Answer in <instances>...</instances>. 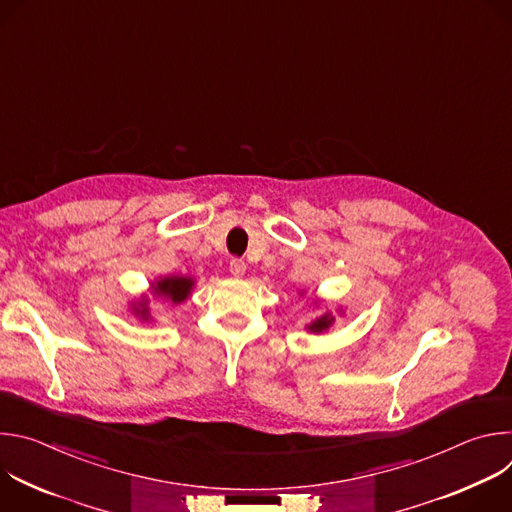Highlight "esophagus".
Masks as SVG:
<instances>
[{"label":"esophagus","instance_id":"34e87169","mask_svg":"<svg viewBox=\"0 0 512 512\" xmlns=\"http://www.w3.org/2000/svg\"><path fill=\"white\" fill-rule=\"evenodd\" d=\"M229 271L233 277H243L247 271V263L243 259H231L229 263Z\"/></svg>","mask_w":512,"mask_h":512}]
</instances>
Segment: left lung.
Masks as SVG:
<instances>
[{"instance_id": "1", "label": "left lung", "mask_w": 512, "mask_h": 512, "mask_svg": "<svg viewBox=\"0 0 512 512\" xmlns=\"http://www.w3.org/2000/svg\"><path fill=\"white\" fill-rule=\"evenodd\" d=\"M332 322H334V316H332L330 312H326V314H322L320 318H316V320L308 326V330L314 332V334H320V332H326V330L332 326Z\"/></svg>"}]
</instances>
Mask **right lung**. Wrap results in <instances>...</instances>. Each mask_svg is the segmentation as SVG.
<instances>
[{
	"mask_svg": "<svg viewBox=\"0 0 512 512\" xmlns=\"http://www.w3.org/2000/svg\"><path fill=\"white\" fill-rule=\"evenodd\" d=\"M194 279L192 277H184V275H170V277H162L158 279L152 289L156 296H162L166 300H170L172 304H182L192 291ZM135 316L143 322L150 320V308H148V298H143L141 302H137V306L133 308Z\"/></svg>",
	"mask_w": 512,
	"mask_h": 512,
	"instance_id": "right-lung-1",
	"label": "right lung"
}]
</instances>
